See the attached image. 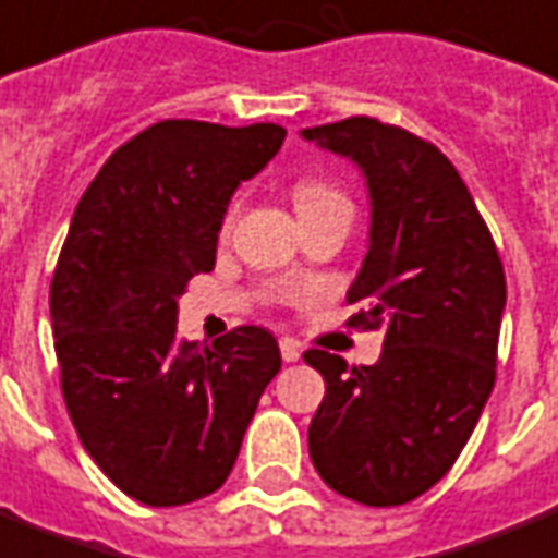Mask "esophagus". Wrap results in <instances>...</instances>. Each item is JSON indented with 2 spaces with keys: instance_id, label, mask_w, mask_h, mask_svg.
<instances>
[{
  "instance_id": "obj_1",
  "label": "esophagus",
  "mask_w": 558,
  "mask_h": 558,
  "mask_svg": "<svg viewBox=\"0 0 558 558\" xmlns=\"http://www.w3.org/2000/svg\"><path fill=\"white\" fill-rule=\"evenodd\" d=\"M280 356H283V363H298L301 360V345L295 339H280Z\"/></svg>"
}]
</instances>
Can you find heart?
Returning <instances> with one entry per match:
<instances>
[{
    "label": "heart",
    "mask_w": 558,
    "mask_h": 558,
    "mask_svg": "<svg viewBox=\"0 0 558 558\" xmlns=\"http://www.w3.org/2000/svg\"><path fill=\"white\" fill-rule=\"evenodd\" d=\"M292 202H295L298 216H310V213L327 210V207H336V204H351L339 186L327 184V181H316V178H304L292 186ZM233 216H236V204H231V210L225 216V228H231Z\"/></svg>",
    "instance_id": "1"
}]
</instances>
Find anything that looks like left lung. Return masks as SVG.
<instances>
[{"mask_svg":"<svg viewBox=\"0 0 558 558\" xmlns=\"http://www.w3.org/2000/svg\"><path fill=\"white\" fill-rule=\"evenodd\" d=\"M301 134L365 172L372 242L348 289V304H360L348 325L386 339L374 365L304 354L325 377L310 459L348 500L410 504L453 468L495 389L504 263L465 181L433 143L374 117Z\"/></svg>","mask_w":558,"mask_h":558,"instance_id":"8db88e82","label":"left lung"}]
</instances>
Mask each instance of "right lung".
Here are the masks:
<instances>
[{
    "label": "right lung",
    "mask_w": 558,
    "mask_h": 558,
    "mask_svg": "<svg viewBox=\"0 0 558 558\" xmlns=\"http://www.w3.org/2000/svg\"><path fill=\"white\" fill-rule=\"evenodd\" d=\"M287 128L163 119L108 157L81 195L54 266V354L81 445L128 497L213 495L280 372L266 327L195 345L178 298L216 266L233 190L278 155Z\"/></svg>",
    "instance_id": "add662e5"
}]
</instances>
